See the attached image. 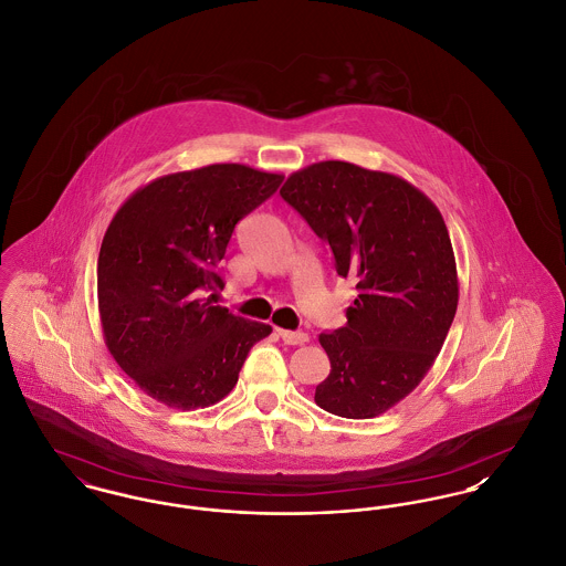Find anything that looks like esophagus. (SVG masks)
<instances>
[{"label": "esophagus", "mask_w": 566, "mask_h": 566, "mask_svg": "<svg viewBox=\"0 0 566 566\" xmlns=\"http://www.w3.org/2000/svg\"><path fill=\"white\" fill-rule=\"evenodd\" d=\"M277 335L284 339V344H291V346H297V344H305L310 337L307 333L301 332H286V329H277Z\"/></svg>", "instance_id": "esophagus-1"}]
</instances>
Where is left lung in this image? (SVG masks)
<instances>
[{"mask_svg": "<svg viewBox=\"0 0 566 566\" xmlns=\"http://www.w3.org/2000/svg\"><path fill=\"white\" fill-rule=\"evenodd\" d=\"M280 195L329 245L337 275L357 284L348 323L318 337L332 371L314 399L337 417H378L423 380L453 323L447 224L406 179L339 160L293 172Z\"/></svg>", "mask_w": 566, "mask_h": 566, "instance_id": "left-lung-1", "label": "left lung"}]
</instances>
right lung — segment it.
<instances>
[{"instance_id":"obj_1","label":"right lung","mask_w":566,"mask_h":566,"mask_svg":"<svg viewBox=\"0 0 566 566\" xmlns=\"http://www.w3.org/2000/svg\"><path fill=\"white\" fill-rule=\"evenodd\" d=\"M282 175L245 165L172 172L136 190L111 220L98 256L104 342L134 382L168 408L195 410L233 391L269 325L211 305L234 227Z\"/></svg>"}]
</instances>
